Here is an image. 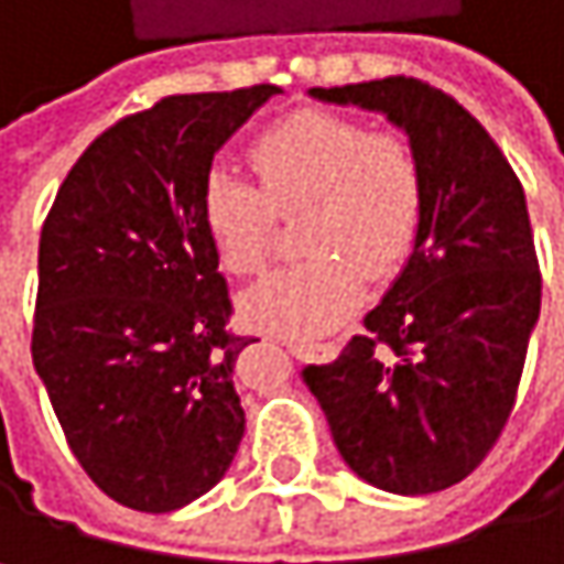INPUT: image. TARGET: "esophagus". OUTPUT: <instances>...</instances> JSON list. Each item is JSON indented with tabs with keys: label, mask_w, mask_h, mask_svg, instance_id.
<instances>
[{
	"label": "esophagus",
	"mask_w": 564,
	"mask_h": 564,
	"mask_svg": "<svg viewBox=\"0 0 564 564\" xmlns=\"http://www.w3.org/2000/svg\"><path fill=\"white\" fill-rule=\"evenodd\" d=\"M283 346L296 356H323V359H333L336 356V346L333 343H323V346H313V343H296V339H283Z\"/></svg>",
	"instance_id": "1"
}]
</instances>
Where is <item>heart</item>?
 Wrapping results in <instances>:
<instances>
[{
	"label": "heart",
	"instance_id": "obj_1",
	"mask_svg": "<svg viewBox=\"0 0 564 564\" xmlns=\"http://www.w3.org/2000/svg\"><path fill=\"white\" fill-rule=\"evenodd\" d=\"M261 185L215 166L202 185L205 231L231 274H254L271 254L278 212L310 208L303 245L316 254L241 293L245 326L316 336L362 300L366 278H386L414 248L424 215V170L401 133L303 110L254 143Z\"/></svg>",
	"mask_w": 564,
	"mask_h": 564
}]
</instances>
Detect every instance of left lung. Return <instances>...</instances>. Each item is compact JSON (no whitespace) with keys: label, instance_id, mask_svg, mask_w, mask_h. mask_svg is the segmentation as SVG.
Here are the masks:
<instances>
[{"label":"left lung","instance_id":"left-lung-1","mask_svg":"<svg viewBox=\"0 0 564 564\" xmlns=\"http://www.w3.org/2000/svg\"><path fill=\"white\" fill-rule=\"evenodd\" d=\"M313 100L382 113L417 150L414 248L329 366L303 369L339 457L398 497L460 484L497 444L519 389L542 281L525 195L490 133L414 77L310 87Z\"/></svg>","mask_w":564,"mask_h":564}]
</instances>
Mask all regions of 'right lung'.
<instances>
[{
	"instance_id": "right-lung-1",
	"label": "right lung",
	"mask_w": 564,
	"mask_h": 564,
	"mask_svg": "<svg viewBox=\"0 0 564 564\" xmlns=\"http://www.w3.org/2000/svg\"><path fill=\"white\" fill-rule=\"evenodd\" d=\"M281 87L175 94L100 133L39 241L32 362L87 477L172 512L208 494L245 437L231 300L202 221L215 153Z\"/></svg>"
}]
</instances>
